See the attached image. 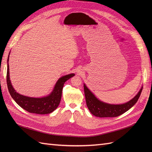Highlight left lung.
Masks as SVG:
<instances>
[{"label":"left lung","instance_id":"left-lung-1","mask_svg":"<svg viewBox=\"0 0 152 152\" xmlns=\"http://www.w3.org/2000/svg\"><path fill=\"white\" fill-rule=\"evenodd\" d=\"M84 89L87 108L92 114L98 117H115L125 113L136 104L141 95L142 87L134 98L122 104H110L103 103L96 98L85 84Z\"/></svg>","mask_w":152,"mask_h":152}]
</instances>
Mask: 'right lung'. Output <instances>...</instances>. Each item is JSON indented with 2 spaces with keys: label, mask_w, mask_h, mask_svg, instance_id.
Returning <instances> with one entry per match:
<instances>
[{
  "label": "right lung",
  "mask_w": 152,
  "mask_h": 152,
  "mask_svg": "<svg viewBox=\"0 0 152 152\" xmlns=\"http://www.w3.org/2000/svg\"><path fill=\"white\" fill-rule=\"evenodd\" d=\"M9 59V58H8ZM9 60H7L8 62ZM10 69L7 63V85L9 92L13 99L20 107L30 113L37 114H48L56 110L60 103L62 90L65 82L74 76V73H71L61 77L55 85L53 91L50 95L41 98L27 97L16 93L12 87L10 80Z\"/></svg>",
  "instance_id": "right-lung-1"
}]
</instances>
